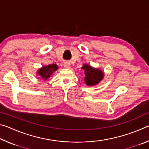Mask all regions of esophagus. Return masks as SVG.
I'll return each instance as SVG.
<instances>
[{
  "mask_svg": "<svg viewBox=\"0 0 149 149\" xmlns=\"http://www.w3.org/2000/svg\"><path fill=\"white\" fill-rule=\"evenodd\" d=\"M64 66L65 68H70V64L69 62H65L64 64Z\"/></svg>",
  "mask_w": 149,
  "mask_h": 149,
  "instance_id": "obj_1",
  "label": "esophagus"
}]
</instances>
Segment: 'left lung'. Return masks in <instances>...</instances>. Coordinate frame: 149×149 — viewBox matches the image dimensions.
<instances>
[{
	"label": "left lung",
	"instance_id": "8db88e82",
	"mask_svg": "<svg viewBox=\"0 0 149 149\" xmlns=\"http://www.w3.org/2000/svg\"><path fill=\"white\" fill-rule=\"evenodd\" d=\"M82 69L85 70V77L84 79L86 84L89 86L97 84L104 77L101 70L93 68L87 64H85L82 67Z\"/></svg>",
	"mask_w": 149,
	"mask_h": 149
}]
</instances>
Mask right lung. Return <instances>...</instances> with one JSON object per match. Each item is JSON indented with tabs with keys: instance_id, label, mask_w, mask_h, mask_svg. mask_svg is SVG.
I'll return each instance as SVG.
<instances>
[{
	"instance_id": "add662e5",
	"label": "right lung",
	"mask_w": 149,
	"mask_h": 149,
	"mask_svg": "<svg viewBox=\"0 0 149 149\" xmlns=\"http://www.w3.org/2000/svg\"><path fill=\"white\" fill-rule=\"evenodd\" d=\"M58 69V66L56 64H50L48 65L47 66L42 67V68L40 69L37 74L41 77L42 80H46L47 78H49L50 75L52 74V73L56 71Z\"/></svg>"
}]
</instances>
